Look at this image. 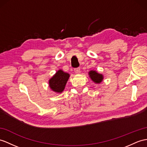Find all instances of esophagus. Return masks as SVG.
Segmentation results:
<instances>
[{
	"label": "esophagus",
	"mask_w": 147,
	"mask_h": 147,
	"mask_svg": "<svg viewBox=\"0 0 147 147\" xmlns=\"http://www.w3.org/2000/svg\"><path fill=\"white\" fill-rule=\"evenodd\" d=\"M74 71L76 74H80V68H76V69H74Z\"/></svg>",
	"instance_id": "34e87169"
}]
</instances>
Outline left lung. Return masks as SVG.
I'll use <instances>...</instances> for the list:
<instances>
[{
	"instance_id": "left-lung-1",
	"label": "left lung",
	"mask_w": 147,
	"mask_h": 147,
	"mask_svg": "<svg viewBox=\"0 0 147 147\" xmlns=\"http://www.w3.org/2000/svg\"><path fill=\"white\" fill-rule=\"evenodd\" d=\"M89 77H90L92 80L95 84L101 83L103 79V76L102 74H98L95 70H90L88 72Z\"/></svg>"
}]
</instances>
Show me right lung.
Segmentation results:
<instances>
[{"label": "right lung", "mask_w": 147, "mask_h": 147, "mask_svg": "<svg viewBox=\"0 0 147 147\" xmlns=\"http://www.w3.org/2000/svg\"><path fill=\"white\" fill-rule=\"evenodd\" d=\"M70 75L62 70H59L49 81V87L52 90L57 93H62L65 89V85Z\"/></svg>", "instance_id": "right-lung-1"}]
</instances>
